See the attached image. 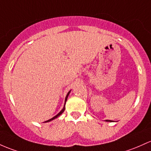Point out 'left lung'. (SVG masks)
Returning a JSON list of instances; mask_svg holds the SVG:
<instances>
[{
	"label": "left lung",
	"instance_id": "8db88e82",
	"mask_svg": "<svg viewBox=\"0 0 151 151\" xmlns=\"http://www.w3.org/2000/svg\"><path fill=\"white\" fill-rule=\"evenodd\" d=\"M106 121H107V122H112V120H106Z\"/></svg>",
	"mask_w": 151,
	"mask_h": 151
}]
</instances>
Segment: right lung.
<instances>
[{
	"instance_id": "add662e5",
	"label": "right lung",
	"mask_w": 151,
	"mask_h": 151,
	"mask_svg": "<svg viewBox=\"0 0 151 151\" xmlns=\"http://www.w3.org/2000/svg\"><path fill=\"white\" fill-rule=\"evenodd\" d=\"M69 93H70V91H69V92H68L67 93V96H66V98H65V103H66V102H67V97H68V96H69ZM65 103H64V107H63V109L62 110L60 111V112H59V113L57 114V115L56 116H54V117H53L52 118H51V119H49V120H46V121H45L44 122H50V121H51V120H54V119H56L57 118V117H59V116H60L61 115H62V114L63 113V112H64V110H65Z\"/></svg>"
}]
</instances>
